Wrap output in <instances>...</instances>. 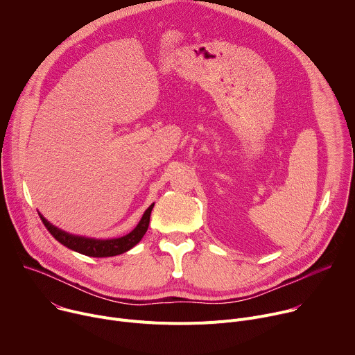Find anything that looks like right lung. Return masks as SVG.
<instances>
[{"label": "right lung", "instance_id": "add662e5", "mask_svg": "<svg viewBox=\"0 0 355 355\" xmlns=\"http://www.w3.org/2000/svg\"><path fill=\"white\" fill-rule=\"evenodd\" d=\"M153 207H155V204L150 205L146 209L143 218L140 219L137 226L130 233H128L122 237H118V239H91V237L71 234V233H67V232L56 227L50 222H47V219H44L43 215L39 214V216H40L43 225L46 226V229L50 232V234H52L58 241L64 244L66 247H69L77 252H81V254H84V256H89V257H112V256L122 254V252L130 250L141 240V237L144 236V233L148 229L150 214H151Z\"/></svg>", "mask_w": 355, "mask_h": 355}]
</instances>
